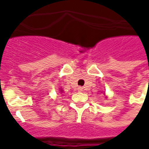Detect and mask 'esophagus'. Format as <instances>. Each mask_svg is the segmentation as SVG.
<instances>
[{"instance_id":"1","label":"esophagus","mask_w":149,"mask_h":149,"mask_svg":"<svg viewBox=\"0 0 149 149\" xmlns=\"http://www.w3.org/2000/svg\"><path fill=\"white\" fill-rule=\"evenodd\" d=\"M78 91H79V92H82V91H83V88L79 87L78 88Z\"/></svg>"}]
</instances>
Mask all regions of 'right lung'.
Instances as JSON below:
<instances>
[{"label":"right lung","instance_id":"add662e5","mask_svg":"<svg viewBox=\"0 0 149 149\" xmlns=\"http://www.w3.org/2000/svg\"><path fill=\"white\" fill-rule=\"evenodd\" d=\"M61 93H62V91H61Z\"/></svg>","mask_w":149,"mask_h":149}]
</instances>
